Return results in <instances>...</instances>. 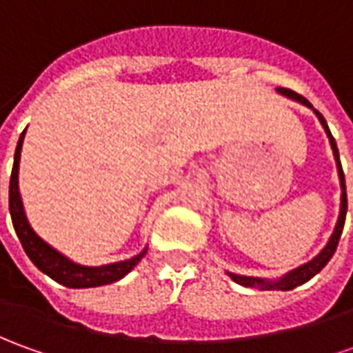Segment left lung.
<instances>
[{
	"label": "left lung",
	"instance_id": "8db88e82",
	"mask_svg": "<svg viewBox=\"0 0 353 353\" xmlns=\"http://www.w3.org/2000/svg\"><path fill=\"white\" fill-rule=\"evenodd\" d=\"M278 92L280 94L288 96V98H292V100H296V102H301L303 106H307L313 110V106L309 104L307 98H303L301 94H297L294 90H290V88H278ZM315 112V116L319 117V121H321V125L325 127V133H327L328 141H330V146H332V154H334V160H336V168H338V177H340V187H342V203H340V216H338L336 228H334V232H332V236L328 239V243L325 245V249L319 253L317 257L311 259L309 263L305 265H301V267L294 268V270H290L288 274H284L282 278H278V280H265V278H255V276H241V274H234V272H228L230 278L237 282V284H241V286L247 288H261V290H282V292H286V290H294V288L301 286V284H305L307 280L315 276L317 272H321L323 268L327 267V263L330 261V257L334 255V251H336L338 241H340V236H342V230H344V222H346V210H347V195H346V181H344V172H342V164H340V154H338V146L336 141H334V137L330 133V129H328L327 121H325V117L323 114H319L317 110H313Z\"/></svg>",
	"mask_w": 353,
	"mask_h": 353
}]
</instances>
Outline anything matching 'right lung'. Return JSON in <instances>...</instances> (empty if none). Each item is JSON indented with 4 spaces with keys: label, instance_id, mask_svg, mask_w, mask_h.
<instances>
[{
    "label": "right lung",
    "instance_id": "add662e5",
    "mask_svg": "<svg viewBox=\"0 0 353 353\" xmlns=\"http://www.w3.org/2000/svg\"><path fill=\"white\" fill-rule=\"evenodd\" d=\"M25 131L21 133V139L17 143L15 162H13V172H11V181H9V212H11L17 237H19L28 259L44 274L56 280L57 284H63L67 288H96L121 280L137 267V263L141 259L145 257L146 247L139 255L127 259V261H119V263H112V265H104V267H85V265H77L73 261L63 257L59 251H56L54 247L48 245L44 239L36 236V232L30 228L25 216V210H23V201L19 195V160H21Z\"/></svg>",
    "mask_w": 353,
    "mask_h": 353
}]
</instances>
